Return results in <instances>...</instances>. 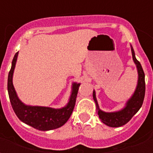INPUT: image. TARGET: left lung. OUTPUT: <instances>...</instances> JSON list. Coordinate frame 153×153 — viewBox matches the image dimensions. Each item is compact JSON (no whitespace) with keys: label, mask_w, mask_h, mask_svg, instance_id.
I'll return each mask as SVG.
<instances>
[{"label":"left lung","mask_w":153,"mask_h":153,"mask_svg":"<svg viewBox=\"0 0 153 153\" xmlns=\"http://www.w3.org/2000/svg\"><path fill=\"white\" fill-rule=\"evenodd\" d=\"M131 51L133 60L134 61L137 70H138V84L136 87L134 93L132 97L126 102L125 106L119 111L115 112H105L102 110H100L96 98V93L93 91V100L96 103L97 111L99 115L100 120L105 125H108L110 127H120L125 124H127L132 117L138 112V110L141 108L145 96V74L142 68L140 62L135 57L134 51L131 46Z\"/></svg>","instance_id":"1"}]
</instances>
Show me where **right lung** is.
Segmentation results:
<instances>
[{
    "label": "right lung",
    "mask_w": 153,
    "mask_h": 153,
    "mask_svg": "<svg viewBox=\"0 0 153 153\" xmlns=\"http://www.w3.org/2000/svg\"><path fill=\"white\" fill-rule=\"evenodd\" d=\"M17 57L18 52L15 54L12 60L11 69L9 72L7 83L10 101L17 117L22 122L42 131L51 130L61 127L66 123L73 112L80 83H74L72 84V92L69 102L62 108L55 109L47 106H27L19 99L13 85V74Z\"/></svg>",
    "instance_id": "1"
}]
</instances>
